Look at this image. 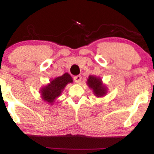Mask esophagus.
Segmentation results:
<instances>
[{"instance_id":"34e87169","label":"esophagus","mask_w":154,"mask_h":154,"mask_svg":"<svg viewBox=\"0 0 154 154\" xmlns=\"http://www.w3.org/2000/svg\"><path fill=\"white\" fill-rule=\"evenodd\" d=\"M73 79L76 83H79L82 80V76L81 75H77V76H75L73 77Z\"/></svg>"}]
</instances>
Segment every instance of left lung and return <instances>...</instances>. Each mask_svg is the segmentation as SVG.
<instances>
[{
	"mask_svg": "<svg viewBox=\"0 0 154 154\" xmlns=\"http://www.w3.org/2000/svg\"><path fill=\"white\" fill-rule=\"evenodd\" d=\"M87 83L88 86L93 90L94 93L97 97H101L106 94V88L103 85L102 80L99 77L90 75L88 77Z\"/></svg>",
	"mask_w": 154,
	"mask_h": 154,
	"instance_id": "obj_1",
	"label": "left lung"
}]
</instances>
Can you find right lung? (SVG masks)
<instances>
[{
	"label": "right lung",
	"mask_w": 154,
	"mask_h": 154,
	"mask_svg": "<svg viewBox=\"0 0 154 154\" xmlns=\"http://www.w3.org/2000/svg\"><path fill=\"white\" fill-rule=\"evenodd\" d=\"M72 82V77L67 72L60 77H56L41 89V97L45 102L52 105L54 100L61 94L65 86L69 83Z\"/></svg>",
	"instance_id": "right-lung-1"
}]
</instances>
